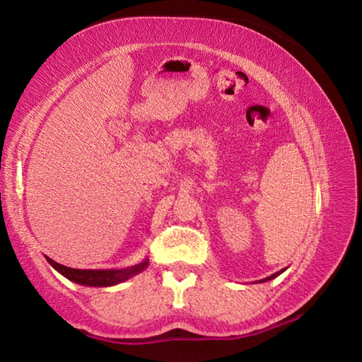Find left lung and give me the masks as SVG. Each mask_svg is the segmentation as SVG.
<instances>
[{
  "instance_id": "8db88e82",
  "label": "left lung",
  "mask_w": 362,
  "mask_h": 362,
  "mask_svg": "<svg viewBox=\"0 0 362 362\" xmlns=\"http://www.w3.org/2000/svg\"><path fill=\"white\" fill-rule=\"evenodd\" d=\"M283 272H286V268L279 269V272H276L274 274H272V276H268V278H263V279H260V281H257V283H267V281H272V279H274L276 276H279V274L283 273Z\"/></svg>"
}]
</instances>
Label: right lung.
Returning <instances> with one entry per match:
<instances>
[{"label": "right lung", "instance_id": "add662e5", "mask_svg": "<svg viewBox=\"0 0 362 362\" xmlns=\"http://www.w3.org/2000/svg\"><path fill=\"white\" fill-rule=\"evenodd\" d=\"M46 260L49 262V265L54 269H57V272L66 279H70L76 284L89 287H110L124 283V281L131 279L132 276H136V274L142 273L145 268H148V259L137 263V265L121 269H78L60 265V263L54 262L52 259H49V257H46Z\"/></svg>", "mask_w": 362, "mask_h": 362}]
</instances>
